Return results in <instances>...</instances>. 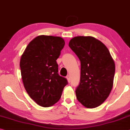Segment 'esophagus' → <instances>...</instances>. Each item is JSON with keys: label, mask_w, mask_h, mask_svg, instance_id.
<instances>
[{"label": "esophagus", "mask_w": 130, "mask_h": 130, "mask_svg": "<svg viewBox=\"0 0 130 130\" xmlns=\"http://www.w3.org/2000/svg\"><path fill=\"white\" fill-rule=\"evenodd\" d=\"M67 80H68V82L69 83L70 80H71V79H70V76H69V75H67Z\"/></svg>", "instance_id": "esophagus-1"}]
</instances>
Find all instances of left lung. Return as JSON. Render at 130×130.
I'll return each instance as SVG.
<instances>
[{
	"mask_svg": "<svg viewBox=\"0 0 130 130\" xmlns=\"http://www.w3.org/2000/svg\"><path fill=\"white\" fill-rule=\"evenodd\" d=\"M69 46L81 63L76 98L86 108H96L106 100L112 89L114 61L105 45L93 37H75Z\"/></svg>",
	"mask_w": 130,
	"mask_h": 130,
	"instance_id": "1",
	"label": "left lung"
}]
</instances>
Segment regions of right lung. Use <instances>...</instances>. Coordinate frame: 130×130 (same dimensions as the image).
<instances>
[{
  "label": "right lung",
  "mask_w": 130,
  "mask_h": 130,
  "mask_svg": "<svg viewBox=\"0 0 130 130\" xmlns=\"http://www.w3.org/2000/svg\"><path fill=\"white\" fill-rule=\"evenodd\" d=\"M65 46L58 36L40 35L29 43L20 59L22 82L26 92L37 104L51 106L58 101L66 78L58 75L56 60Z\"/></svg>",
  "instance_id": "obj_1"
}]
</instances>
